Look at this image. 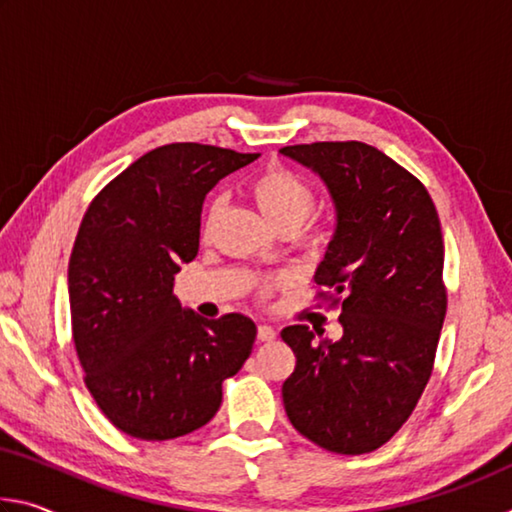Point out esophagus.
<instances>
[{
    "label": "esophagus",
    "mask_w": 512,
    "mask_h": 512,
    "mask_svg": "<svg viewBox=\"0 0 512 512\" xmlns=\"http://www.w3.org/2000/svg\"><path fill=\"white\" fill-rule=\"evenodd\" d=\"M275 339V329L271 325H257V341L268 343Z\"/></svg>",
    "instance_id": "obj_1"
}]
</instances>
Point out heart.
<instances>
[{
	"label": "heart",
	"instance_id": "1",
	"mask_svg": "<svg viewBox=\"0 0 512 512\" xmlns=\"http://www.w3.org/2000/svg\"><path fill=\"white\" fill-rule=\"evenodd\" d=\"M248 192L253 196L259 210L271 221L277 230H296L302 223H307V232L316 228L314 221H309V214L316 205V192L311 187L305 176H300L298 171L289 167H282V164H268L253 176L248 183ZM221 212V201L214 198V201L207 205L205 219H203V232L212 230L214 221L219 219ZM282 284V277H273V280H266L262 287H259V296H268L273 289Z\"/></svg>",
	"mask_w": 512,
	"mask_h": 512
}]
</instances>
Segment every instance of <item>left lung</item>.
<instances>
[{"label": "left lung", "instance_id": "8db88e82", "mask_svg": "<svg viewBox=\"0 0 512 512\" xmlns=\"http://www.w3.org/2000/svg\"><path fill=\"white\" fill-rule=\"evenodd\" d=\"M316 171L336 203V232L316 271V298L341 309V341L282 329L296 368L282 384L293 427L334 454L386 445L433 372L447 311L445 244L418 178L363 142L280 149Z\"/></svg>", "mask_w": 512, "mask_h": 512}]
</instances>
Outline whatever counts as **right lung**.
Segmentation results:
<instances>
[{
    "mask_svg": "<svg viewBox=\"0 0 512 512\" xmlns=\"http://www.w3.org/2000/svg\"><path fill=\"white\" fill-rule=\"evenodd\" d=\"M257 158L164 144L112 178L83 216L67 271L74 348L94 402L128 436L201 429L219 411L223 381L250 357L253 320L185 311L173 275L198 253L205 194Z\"/></svg>",
    "mask_w": 512,
    "mask_h": 512,
    "instance_id": "add662e5",
    "label": "right lung"
}]
</instances>
